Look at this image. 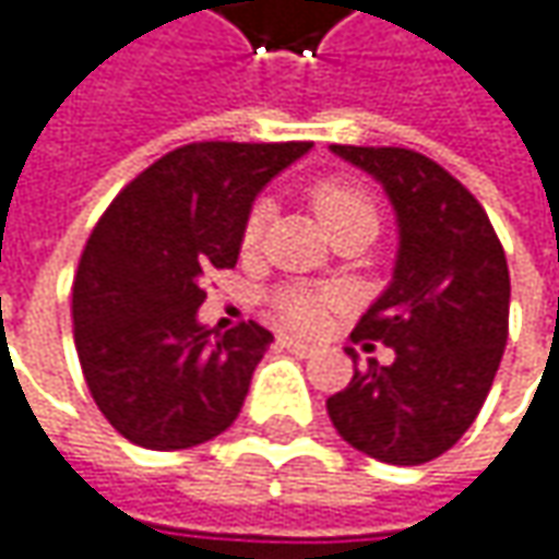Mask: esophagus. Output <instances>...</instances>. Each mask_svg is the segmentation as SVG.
Masks as SVG:
<instances>
[{
	"label": "esophagus",
	"instance_id": "1",
	"mask_svg": "<svg viewBox=\"0 0 559 559\" xmlns=\"http://www.w3.org/2000/svg\"><path fill=\"white\" fill-rule=\"evenodd\" d=\"M278 342H281V347H287V350H294V354H300V357H310L312 350H316L312 345L300 342V338H290V335H281Z\"/></svg>",
	"mask_w": 559,
	"mask_h": 559
}]
</instances>
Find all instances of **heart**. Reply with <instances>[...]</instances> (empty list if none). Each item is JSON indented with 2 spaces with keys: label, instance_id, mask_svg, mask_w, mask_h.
Returning <instances> with one entry per match:
<instances>
[{
  "label": "heart",
  "instance_id": "b5f03b06",
  "mask_svg": "<svg viewBox=\"0 0 559 559\" xmlns=\"http://www.w3.org/2000/svg\"><path fill=\"white\" fill-rule=\"evenodd\" d=\"M310 199L312 209L319 212V217L325 221V227L332 234L345 230L350 224H360V221L377 224V202L360 186H350V182L342 180H322L310 189ZM269 214H272V205L265 199H259L249 209L247 224H243V247H259L265 224H269ZM338 304H342V294L335 287H316V284H284L278 290H272V297H269L272 316L281 325L297 329V332L322 329L329 310H335Z\"/></svg>",
  "mask_w": 559,
  "mask_h": 559
}]
</instances>
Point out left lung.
I'll list each match as a JSON object with an SVG mask.
<instances>
[{
    "mask_svg": "<svg viewBox=\"0 0 559 559\" xmlns=\"http://www.w3.org/2000/svg\"><path fill=\"white\" fill-rule=\"evenodd\" d=\"M332 151L385 186L402 247L389 290L350 332L354 345L382 342L395 360H367L325 408L364 455L424 465L462 440L493 385L509 335L507 252L480 202L427 154Z\"/></svg>",
    "mask_w": 559,
    "mask_h": 559,
    "instance_id": "1",
    "label": "left lung"
}]
</instances>
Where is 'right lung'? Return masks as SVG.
I'll return each mask as SVG.
<instances>
[{
	"label": "right lung",
	"instance_id": "right-lung-1",
	"mask_svg": "<svg viewBox=\"0 0 559 559\" xmlns=\"http://www.w3.org/2000/svg\"><path fill=\"white\" fill-rule=\"evenodd\" d=\"M310 142H192L164 154L94 224L72 284L91 399L129 443L189 449L243 408L272 332L199 325L202 281L234 269L255 192Z\"/></svg>",
	"mask_w": 559,
	"mask_h": 559
}]
</instances>
